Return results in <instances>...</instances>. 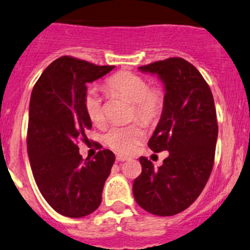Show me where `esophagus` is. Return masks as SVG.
<instances>
[{
	"label": "esophagus",
	"mask_w": 250,
	"mask_h": 250,
	"mask_svg": "<svg viewBox=\"0 0 250 250\" xmlns=\"http://www.w3.org/2000/svg\"><path fill=\"white\" fill-rule=\"evenodd\" d=\"M128 157L127 156H124V155H117V161H119V162H124V161H127Z\"/></svg>",
	"instance_id": "34e87169"
}]
</instances>
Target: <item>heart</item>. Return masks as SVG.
Returning a JSON list of instances; mask_svg holds the SVG:
<instances>
[{"mask_svg":"<svg viewBox=\"0 0 250 250\" xmlns=\"http://www.w3.org/2000/svg\"><path fill=\"white\" fill-rule=\"evenodd\" d=\"M107 85L111 92L124 96L133 104L132 117L146 124H151L160 118L165 107V92L160 87H149L144 77L133 72H119L109 77ZM85 111L95 125L103 124L104 104L95 88L85 94ZM146 133L139 124L112 126L104 135V141L111 149L122 154H130L143 142Z\"/></svg>","mask_w":250,"mask_h":250,"instance_id":"b5f03b06","label":"heart"}]
</instances>
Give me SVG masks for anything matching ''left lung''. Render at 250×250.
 <instances>
[{
	"mask_svg": "<svg viewBox=\"0 0 250 250\" xmlns=\"http://www.w3.org/2000/svg\"><path fill=\"white\" fill-rule=\"evenodd\" d=\"M138 69L157 75L165 85V107L147 146L169 155L157 169L139 157L142 174L133 181V195L150 213L174 216L194 203L210 178L218 136L213 96L198 69L182 58Z\"/></svg>",
	"mask_w": 250,
	"mask_h": 250,
	"instance_id": "left-lung-1",
	"label": "left lung"
}]
</instances>
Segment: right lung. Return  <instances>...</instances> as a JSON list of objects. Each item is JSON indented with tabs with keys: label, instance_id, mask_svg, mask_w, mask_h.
<instances>
[{
	"label": "right lung",
	"instance_id": "1",
	"mask_svg": "<svg viewBox=\"0 0 250 250\" xmlns=\"http://www.w3.org/2000/svg\"><path fill=\"white\" fill-rule=\"evenodd\" d=\"M113 68L63 56L45 69L32 90L27 131L32 173L45 200L65 217L88 216L100 206L115 161L108 149L83 160L76 146L80 139L87 141L84 132L92 127L84 106L87 83Z\"/></svg>",
	"mask_w": 250,
	"mask_h": 250
}]
</instances>
